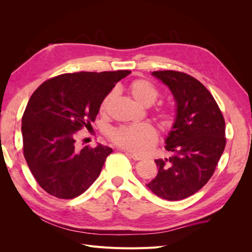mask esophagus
<instances>
[{
	"mask_svg": "<svg viewBox=\"0 0 252 252\" xmlns=\"http://www.w3.org/2000/svg\"><path fill=\"white\" fill-rule=\"evenodd\" d=\"M126 155H127L128 157H130L131 158H133L134 161H140V159H142V158H142V157H140V156H136V155L130 154V152H126Z\"/></svg>",
	"mask_w": 252,
	"mask_h": 252,
	"instance_id": "obj_1",
	"label": "esophagus"
}]
</instances>
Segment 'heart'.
<instances>
[{
    "label": "heart",
    "instance_id": "obj_1",
    "mask_svg": "<svg viewBox=\"0 0 252 252\" xmlns=\"http://www.w3.org/2000/svg\"><path fill=\"white\" fill-rule=\"evenodd\" d=\"M128 91L133 100L142 106H150L158 96V88L146 79L133 80L128 85ZM113 96V93L106 95L100 106L101 112H105ZM158 118L164 125H169L172 121L171 111L164 108L158 111ZM110 139L120 147L136 155L146 154L158 141L156 129L149 124L124 125L114 128L110 132Z\"/></svg>",
    "mask_w": 252,
    "mask_h": 252
}]
</instances>
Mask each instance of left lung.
I'll return each instance as SVG.
<instances>
[{
  "mask_svg": "<svg viewBox=\"0 0 252 252\" xmlns=\"http://www.w3.org/2000/svg\"><path fill=\"white\" fill-rule=\"evenodd\" d=\"M152 75L169 87L177 102V118L165 141L169 158L156 159L157 177L147 184L164 200L194 194L216 170L225 149V120L203 84L184 72L164 70Z\"/></svg>",
  "mask_w": 252,
  "mask_h": 252,
  "instance_id": "1",
  "label": "left lung"
}]
</instances>
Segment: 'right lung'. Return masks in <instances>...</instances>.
Instances as JSON below:
<instances>
[{
	"mask_svg": "<svg viewBox=\"0 0 252 252\" xmlns=\"http://www.w3.org/2000/svg\"><path fill=\"white\" fill-rule=\"evenodd\" d=\"M131 71L64 73L45 81L30 96L22 118L23 152L47 193L73 199L93 185L112 149L78 148L75 133L90 127L103 98Z\"/></svg>",
	"mask_w": 252,
	"mask_h": 252,
	"instance_id": "obj_1",
	"label": "right lung"
}]
</instances>
